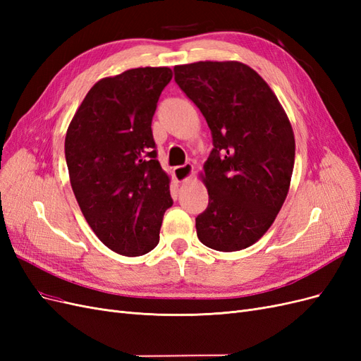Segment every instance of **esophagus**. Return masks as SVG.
<instances>
[{
  "instance_id": "1",
  "label": "esophagus",
  "mask_w": 361,
  "mask_h": 361,
  "mask_svg": "<svg viewBox=\"0 0 361 361\" xmlns=\"http://www.w3.org/2000/svg\"><path fill=\"white\" fill-rule=\"evenodd\" d=\"M192 171H194L192 164L188 162V164H183V166L174 167L173 169V176H174V179H176L178 182H185V180H188L192 176Z\"/></svg>"
}]
</instances>
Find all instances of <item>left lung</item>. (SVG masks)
Here are the masks:
<instances>
[{
    "instance_id": "1",
    "label": "left lung",
    "mask_w": 361,
    "mask_h": 361,
    "mask_svg": "<svg viewBox=\"0 0 361 361\" xmlns=\"http://www.w3.org/2000/svg\"><path fill=\"white\" fill-rule=\"evenodd\" d=\"M174 80L212 133L214 149L200 173L209 203L195 218L197 236L216 251L244 250L267 233L286 200L295 161L288 114L244 63L180 64Z\"/></svg>"
}]
</instances>
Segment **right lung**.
Segmentation results:
<instances>
[{
	"instance_id": "add662e5",
	"label": "right lung",
	"mask_w": 361,
	"mask_h": 361,
	"mask_svg": "<svg viewBox=\"0 0 361 361\" xmlns=\"http://www.w3.org/2000/svg\"><path fill=\"white\" fill-rule=\"evenodd\" d=\"M171 78L170 68H137L99 80L64 140L80 209L101 243L122 256L158 245L164 212L173 204L152 135V117Z\"/></svg>"
}]
</instances>
